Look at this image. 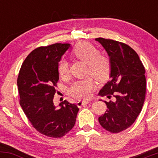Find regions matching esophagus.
Listing matches in <instances>:
<instances>
[{
    "instance_id": "obj_1",
    "label": "esophagus",
    "mask_w": 158,
    "mask_h": 158,
    "mask_svg": "<svg viewBox=\"0 0 158 158\" xmlns=\"http://www.w3.org/2000/svg\"><path fill=\"white\" fill-rule=\"evenodd\" d=\"M88 103H89V101H79V102H77V105L78 106H82L88 104Z\"/></svg>"
}]
</instances>
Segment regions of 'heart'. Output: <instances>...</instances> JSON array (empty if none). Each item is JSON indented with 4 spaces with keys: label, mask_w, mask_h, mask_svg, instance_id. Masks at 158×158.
Masks as SVG:
<instances>
[{
    "label": "heart",
    "mask_w": 158,
    "mask_h": 158,
    "mask_svg": "<svg viewBox=\"0 0 158 158\" xmlns=\"http://www.w3.org/2000/svg\"><path fill=\"white\" fill-rule=\"evenodd\" d=\"M73 55L88 64V73L98 81H106L110 73V59L104 55L99 54V50L88 41H80L72 50ZM68 64L65 60H61L58 65V72L61 77L68 74ZM94 88L91 79L77 81L70 86L69 92L78 99H88Z\"/></svg>",
    "instance_id": "heart-1"
}]
</instances>
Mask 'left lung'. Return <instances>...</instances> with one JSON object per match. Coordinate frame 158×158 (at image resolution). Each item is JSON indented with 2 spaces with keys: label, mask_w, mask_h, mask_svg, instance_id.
<instances>
[{
  "label": "left lung",
  "mask_w": 158,
  "mask_h": 158,
  "mask_svg": "<svg viewBox=\"0 0 158 158\" xmlns=\"http://www.w3.org/2000/svg\"><path fill=\"white\" fill-rule=\"evenodd\" d=\"M110 57V80L99 95L110 100L108 109L99 117L101 126L111 133H119L135 123L142 110L146 97L145 68L138 55L124 43L97 38Z\"/></svg>",
  "instance_id": "1"
}]
</instances>
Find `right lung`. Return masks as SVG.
Instances as JSON below:
<instances>
[{
    "mask_svg": "<svg viewBox=\"0 0 158 158\" xmlns=\"http://www.w3.org/2000/svg\"><path fill=\"white\" fill-rule=\"evenodd\" d=\"M70 44L39 47L30 52L20 69L17 84L20 105L32 126L45 136L61 137L73 128L79 108L67 100L54 106L59 81L58 65Z\"/></svg>",
    "mask_w": 158,
    "mask_h": 158,
    "instance_id": "1",
    "label": "right lung"
}]
</instances>
